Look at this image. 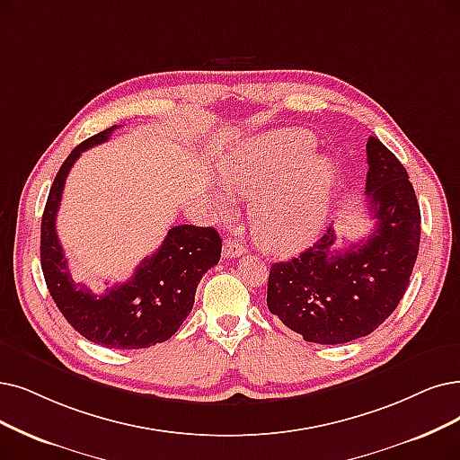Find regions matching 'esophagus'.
Masks as SVG:
<instances>
[{"label": "esophagus", "instance_id": "1", "mask_svg": "<svg viewBox=\"0 0 460 460\" xmlns=\"http://www.w3.org/2000/svg\"><path fill=\"white\" fill-rule=\"evenodd\" d=\"M245 252V245L240 240H232V237H226L225 243H223V254L226 259H237V256H242Z\"/></svg>", "mask_w": 460, "mask_h": 460}]
</instances>
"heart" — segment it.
Listing matches in <instances>:
<instances>
[{"instance_id": "obj_1", "label": "heart", "mask_w": 460, "mask_h": 460, "mask_svg": "<svg viewBox=\"0 0 460 460\" xmlns=\"http://www.w3.org/2000/svg\"><path fill=\"white\" fill-rule=\"evenodd\" d=\"M315 141L305 132L266 134L232 151L223 164V182L252 199V240L271 254H294L315 242L336 187V168L326 158L305 164ZM228 209V196H218Z\"/></svg>"}]
</instances>
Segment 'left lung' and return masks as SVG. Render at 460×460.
Listing matches in <instances>:
<instances>
[{"label":"left lung","instance_id":"8db88e82","mask_svg":"<svg viewBox=\"0 0 460 460\" xmlns=\"http://www.w3.org/2000/svg\"><path fill=\"white\" fill-rule=\"evenodd\" d=\"M366 155L374 232L334 249L330 226L314 247L270 270L268 309L305 341L336 345L372 334L396 309L411 278L420 237L415 190L406 168L377 137L366 143Z\"/></svg>","mask_w":460,"mask_h":460}]
</instances>
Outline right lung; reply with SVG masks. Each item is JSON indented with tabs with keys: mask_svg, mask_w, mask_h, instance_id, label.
<instances>
[{
	"mask_svg": "<svg viewBox=\"0 0 460 460\" xmlns=\"http://www.w3.org/2000/svg\"><path fill=\"white\" fill-rule=\"evenodd\" d=\"M115 128L77 145L54 177L41 220V268L54 304L81 336L109 349H143L170 340L189 317L198 283L218 262L223 240L211 226H173L130 281L94 294L71 279L57 235L66 177L81 153L107 141Z\"/></svg>",
	"mask_w": 460,
	"mask_h": 460,
	"instance_id": "1",
	"label": "right lung"
}]
</instances>
